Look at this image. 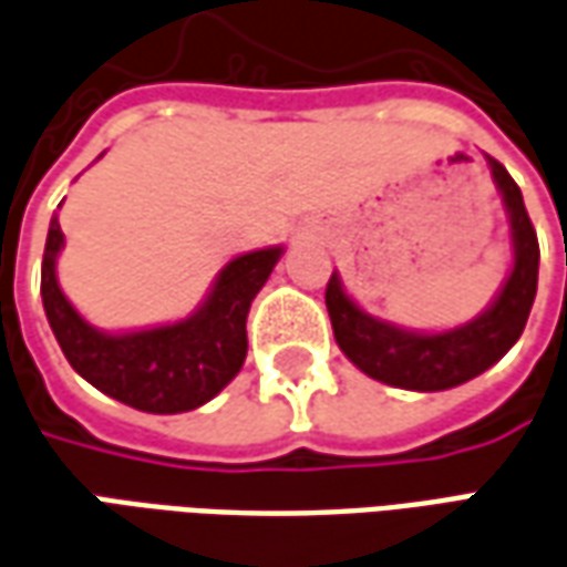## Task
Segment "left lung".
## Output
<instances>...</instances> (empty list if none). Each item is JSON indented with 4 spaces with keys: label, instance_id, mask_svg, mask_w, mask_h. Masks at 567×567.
I'll return each mask as SVG.
<instances>
[{
    "label": "left lung",
    "instance_id": "obj_1",
    "mask_svg": "<svg viewBox=\"0 0 567 567\" xmlns=\"http://www.w3.org/2000/svg\"><path fill=\"white\" fill-rule=\"evenodd\" d=\"M487 164L494 173L496 188L503 192V204L512 223V248H515V267L491 310H484L477 319L453 332H406L363 313L344 295L341 279L332 272L326 285V307L332 316L334 341L348 353L350 363L363 369L369 379L406 391H446L491 369L525 332L527 313L537 295L540 245L527 217L522 188L515 186V179L499 161L487 157Z\"/></svg>",
    "mask_w": 567,
    "mask_h": 567
}]
</instances>
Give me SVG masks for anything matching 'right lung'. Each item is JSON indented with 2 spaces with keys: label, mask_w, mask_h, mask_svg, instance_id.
Returning a JSON list of instances; mask_svg holds the SVG:
<instances>
[{
  "label": "right lung",
  "mask_w": 567,
  "mask_h": 567,
  "mask_svg": "<svg viewBox=\"0 0 567 567\" xmlns=\"http://www.w3.org/2000/svg\"><path fill=\"white\" fill-rule=\"evenodd\" d=\"M64 245L58 219L49 226L42 254V307L68 363L99 388L142 413H188L217 396L238 375L248 353V310L264 288L282 248L235 257L219 272L214 291L195 313L145 332L105 334L92 329L61 295L55 257Z\"/></svg>",
  "instance_id": "right-lung-1"
}]
</instances>
